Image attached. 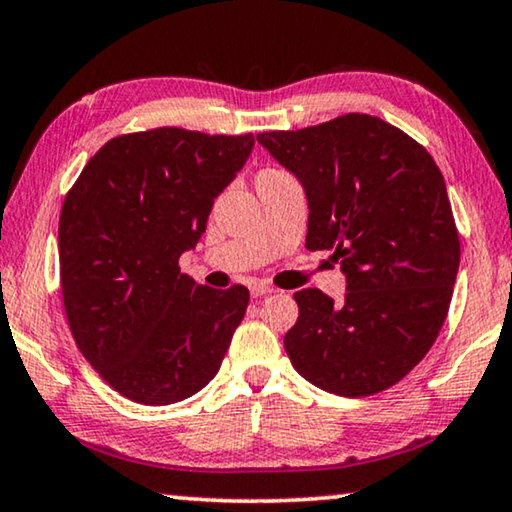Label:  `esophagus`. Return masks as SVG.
Returning a JSON list of instances; mask_svg holds the SVG:
<instances>
[{
  "mask_svg": "<svg viewBox=\"0 0 512 512\" xmlns=\"http://www.w3.org/2000/svg\"><path fill=\"white\" fill-rule=\"evenodd\" d=\"M249 291H251V298H263V295L274 293V288L268 284H261V281H256V284L249 286Z\"/></svg>",
  "mask_w": 512,
  "mask_h": 512,
  "instance_id": "1",
  "label": "esophagus"
}]
</instances>
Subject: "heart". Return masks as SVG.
Wrapping results in <instances>:
<instances>
[{
  "mask_svg": "<svg viewBox=\"0 0 512 512\" xmlns=\"http://www.w3.org/2000/svg\"><path fill=\"white\" fill-rule=\"evenodd\" d=\"M263 173H279V170H274V168H268V170H263Z\"/></svg>",
  "mask_w": 512,
  "mask_h": 512,
  "instance_id": "obj_1",
  "label": "heart"
}]
</instances>
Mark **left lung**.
<instances>
[{
    "instance_id": "left-lung-1",
    "label": "left lung",
    "mask_w": 512,
    "mask_h": 512,
    "mask_svg": "<svg viewBox=\"0 0 512 512\" xmlns=\"http://www.w3.org/2000/svg\"><path fill=\"white\" fill-rule=\"evenodd\" d=\"M256 138L305 187L307 249H330L346 274L344 302L318 288L293 295L288 358L335 395L390 388L425 358L453 298L459 235L439 166L365 113Z\"/></svg>"
}]
</instances>
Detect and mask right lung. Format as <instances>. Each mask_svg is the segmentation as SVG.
<instances>
[{"instance_id": "obj_1", "label": "right lung", "mask_w": 512, "mask_h": 512, "mask_svg": "<svg viewBox=\"0 0 512 512\" xmlns=\"http://www.w3.org/2000/svg\"><path fill=\"white\" fill-rule=\"evenodd\" d=\"M254 136L159 127L110 138L64 198L59 284L80 353L122 397L182 402L219 372L249 291L180 272Z\"/></svg>"}]
</instances>
